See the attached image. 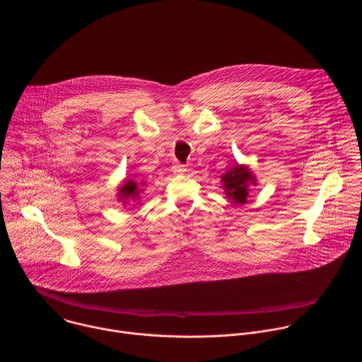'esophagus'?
I'll use <instances>...</instances> for the list:
<instances>
[{
	"instance_id": "esophagus-1",
	"label": "esophagus",
	"mask_w": 362,
	"mask_h": 362,
	"mask_svg": "<svg viewBox=\"0 0 362 362\" xmlns=\"http://www.w3.org/2000/svg\"><path fill=\"white\" fill-rule=\"evenodd\" d=\"M186 170H187L186 166H185V165H180V163H175V165L172 166V172H173L175 175H183Z\"/></svg>"
}]
</instances>
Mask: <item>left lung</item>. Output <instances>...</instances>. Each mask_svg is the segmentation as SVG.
Returning <instances> with one entry per match:
<instances>
[{
    "instance_id": "8db88e82",
    "label": "left lung",
    "mask_w": 362,
    "mask_h": 362,
    "mask_svg": "<svg viewBox=\"0 0 362 362\" xmlns=\"http://www.w3.org/2000/svg\"><path fill=\"white\" fill-rule=\"evenodd\" d=\"M223 189L229 199L233 203H246V197L249 194V186L256 185L255 176L249 170L247 166L236 165L235 168L229 169L225 175H222Z\"/></svg>"
}]
</instances>
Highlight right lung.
Listing matches in <instances>:
<instances>
[{"instance_id":"right-lung-1","label":"right lung","mask_w":362,"mask_h":362,"mask_svg":"<svg viewBox=\"0 0 362 362\" xmlns=\"http://www.w3.org/2000/svg\"><path fill=\"white\" fill-rule=\"evenodd\" d=\"M141 190L139 187V183H136L133 180H126L123 183V186H120V189H119V199L123 203H126V200H136Z\"/></svg>"}]
</instances>
